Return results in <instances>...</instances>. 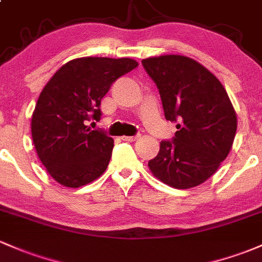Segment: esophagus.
<instances>
[{"instance_id": "34e87169", "label": "esophagus", "mask_w": 262, "mask_h": 262, "mask_svg": "<svg viewBox=\"0 0 262 262\" xmlns=\"http://www.w3.org/2000/svg\"><path fill=\"white\" fill-rule=\"evenodd\" d=\"M139 135H136V136H122V140L123 141H128V142H132V141H136L137 139H139Z\"/></svg>"}]
</instances>
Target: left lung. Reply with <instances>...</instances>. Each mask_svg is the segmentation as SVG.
I'll return each instance as SVG.
<instances>
[{
	"mask_svg": "<svg viewBox=\"0 0 262 262\" xmlns=\"http://www.w3.org/2000/svg\"><path fill=\"white\" fill-rule=\"evenodd\" d=\"M142 64L159 89L166 120L177 122L173 140L161 141L148 167L171 187L199 186L232 147L237 117L229 95L215 75L186 56L148 57Z\"/></svg>",
	"mask_w": 262,
	"mask_h": 262,
	"instance_id": "obj_1",
	"label": "left lung"
}]
</instances>
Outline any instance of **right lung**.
<instances>
[{
    "label": "right lung",
    "mask_w": 262,
    "mask_h": 262,
    "mask_svg": "<svg viewBox=\"0 0 262 262\" xmlns=\"http://www.w3.org/2000/svg\"><path fill=\"white\" fill-rule=\"evenodd\" d=\"M137 66L132 58H75L43 87L31 132L38 159L58 184L81 187L105 172L114 140L86 123L100 120L102 97L117 78Z\"/></svg>",
    "instance_id": "obj_1"
}]
</instances>
